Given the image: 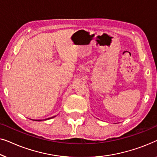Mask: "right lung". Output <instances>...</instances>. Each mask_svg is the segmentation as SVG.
<instances>
[{"label":"right lung","instance_id":"add662e5","mask_svg":"<svg viewBox=\"0 0 157 157\" xmlns=\"http://www.w3.org/2000/svg\"><path fill=\"white\" fill-rule=\"evenodd\" d=\"M54 117H50V118H48V119H46V120H50V119H52V118H53ZM35 121H41V120H35Z\"/></svg>","mask_w":157,"mask_h":157}]
</instances>
